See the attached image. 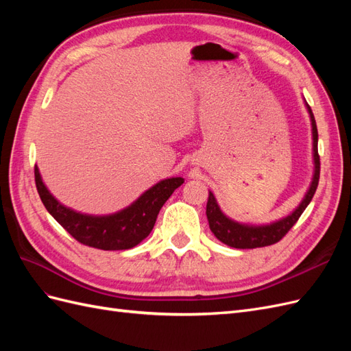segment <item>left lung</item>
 Masks as SVG:
<instances>
[{"label":"left lung","mask_w":351,"mask_h":351,"mask_svg":"<svg viewBox=\"0 0 351 351\" xmlns=\"http://www.w3.org/2000/svg\"><path fill=\"white\" fill-rule=\"evenodd\" d=\"M307 111H309L311 121H312L315 174H313L312 184L309 190H307L304 199L302 200V204L295 208V210L291 215L285 217L277 222H272L269 226L254 227V226L239 224V222L232 221L222 214L215 200V196L209 192L208 204H206V217L209 221V228L212 232H214V236L219 241L227 244V246L236 247V249H256V247H265V246H271V244L278 243L295 224L297 219L300 218L307 205L311 204V200L317 189V183H319L321 161H319V154H317V127L309 105H307Z\"/></svg>","instance_id":"1"}]
</instances>
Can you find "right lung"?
<instances>
[{
	"label": "right lung",
	"instance_id": "obj_1",
	"mask_svg": "<svg viewBox=\"0 0 351 351\" xmlns=\"http://www.w3.org/2000/svg\"><path fill=\"white\" fill-rule=\"evenodd\" d=\"M35 183L42 204L71 237L84 246L101 250H125L149 236L162 205L177 187L184 183L182 177L167 178L151 187L134 204L117 214L105 217L84 215L61 205L42 182L35 165Z\"/></svg>",
	"mask_w": 351,
	"mask_h": 351
}]
</instances>
